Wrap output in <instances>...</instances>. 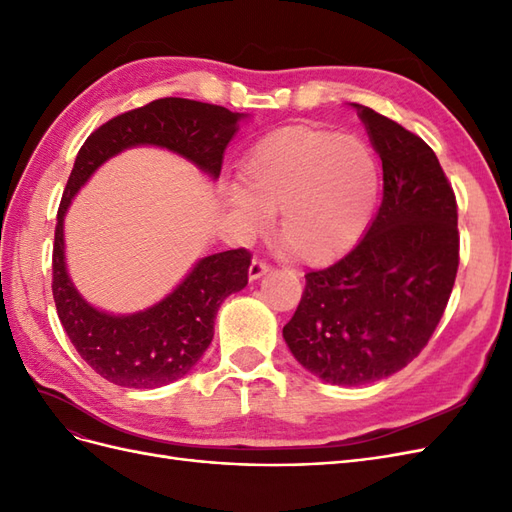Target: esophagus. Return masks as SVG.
I'll return each instance as SVG.
<instances>
[{
	"label": "esophagus",
	"mask_w": 512,
	"mask_h": 512,
	"mask_svg": "<svg viewBox=\"0 0 512 512\" xmlns=\"http://www.w3.org/2000/svg\"><path fill=\"white\" fill-rule=\"evenodd\" d=\"M269 271H271V267L267 265V262H262V260H252L250 271H247V277H250V282H256V280H260L262 275H267Z\"/></svg>",
	"instance_id": "obj_1"
}]
</instances>
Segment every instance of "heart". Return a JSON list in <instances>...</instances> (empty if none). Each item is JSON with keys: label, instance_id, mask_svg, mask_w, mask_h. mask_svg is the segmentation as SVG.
Listing matches in <instances>:
<instances>
[{"label": "heart", "instance_id": "heart-1", "mask_svg": "<svg viewBox=\"0 0 512 512\" xmlns=\"http://www.w3.org/2000/svg\"><path fill=\"white\" fill-rule=\"evenodd\" d=\"M380 194V164L359 136L294 126L262 138L241 164L239 185L220 190L243 235L277 211V243L305 265H327L359 243Z\"/></svg>", "mask_w": 512, "mask_h": 512}]
</instances>
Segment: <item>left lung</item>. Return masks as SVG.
Listing matches in <instances>:
<instances>
[{"label": "left lung", "mask_w": 512, "mask_h": 512, "mask_svg": "<svg viewBox=\"0 0 512 512\" xmlns=\"http://www.w3.org/2000/svg\"><path fill=\"white\" fill-rule=\"evenodd\" d=\"M382 160L384 194L354 250L305 275L284 339L309 374L363 386L425 348L459 267L457 203L436 153L399 123L352 104Z\"/></svg>", "instance_id": "obj_1"}]
</instances>
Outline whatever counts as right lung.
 <instances>
[{
    "label": "right lung",
    "mask_w": 512,
    "mask_h": 512,
    "mask_svg": "<svg viewBox=\"0 0 512 512\" xmlns=\"http://www.w3.org/2000/svg\"><path fill=\"white\" fill-rule=\"evenodd\" d=\"M224 106L185 98L153 100L91 134L74 160L61 198L53 245V299L81 359L104 380L126 389H160L190 374L213 339V320L232 292L247 286L250 254L228 250L194 262L166 297L132 314L91 305L74 286L66 262V213L96 170L134 147H158L218 181L224 151L239 123Z\"/></svg>",
    "instance_id": "right-lung-1"
}]
</instances>
